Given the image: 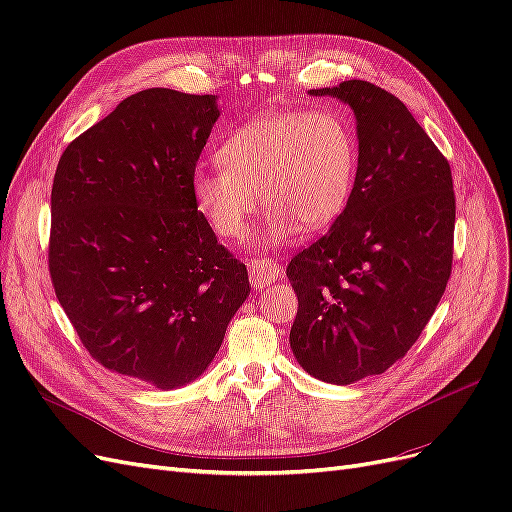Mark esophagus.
Here are the masks:
<instances>
[{"instance_id":"1","label":"esophagus","mask_w":512,"mask_h":512,"mask_svg":"<svg viewBox=\"0 0 512 512\" xmlns=\"http://www.w3.org/2000/svg\"><path fill=\"white\" fill-rule=\"evenodd\" d=\"M247 271H250V282L256 290L267 288L282 277V267L277 265V262L260 260V258L252 260L250 267H247Z\"/></svg>"}]
</instances>
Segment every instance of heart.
<instances>
[{
  "instance_id": "1",
  "label": "heart",
  "mask_w": 512,
  "mask_h": 512,
  "mask_svg": "<svg viewBox=\"0 0 512 512\" xmlns=\"http://www.w3.org/2000/svg\"><path fill=\"white\" fill-rule=\"evenodd\" d=\"M215 156L222 168L198 166L192 175L198 213L215 235L241 237L258 191L269 211V247L329 228L348 207L359 173L354 128L333 108L262 113L232 132Z\"/></svg>"
}]
</instances>
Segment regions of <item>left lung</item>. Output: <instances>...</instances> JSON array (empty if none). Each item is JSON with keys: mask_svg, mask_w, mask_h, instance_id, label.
<instances>
[{"mask_svg": "<svg viewBox=\"0 0 512 512\" xmlns=\"http://www.w3.org/2000/svg\"><path fill=\"white\" fill-rule=\"evenodd\" d=\"M352 108L359 173L344 213L290 260L299 309L290 348L322 382L384 374L423 333L453 267L451 166L389 91L367 81L309 89Z\"/></svg>", "mask_w": 512, "mask_h": 512, "instance_id": "1", "label": "left lung"}]
</instances>
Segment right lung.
<instances>
[{
	"label": "right lung",
	"mask_w": 512,
	"mask_h": 512,
	"mask_svg": "<svg viewBox=\"0 0 512 512\" xmlns=\"http://www.w3.org/2000/svg\"><path fill=\"white\" fill-rule=\"evenodd\" d=\"M218 117V96L138 91L74 138L53 179L61 307L100 365L160 391L203 374L250 294L192 198Z\"/></svg>",
	"instance_id": "1"
}]
</instances>
